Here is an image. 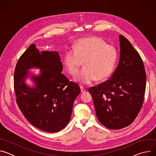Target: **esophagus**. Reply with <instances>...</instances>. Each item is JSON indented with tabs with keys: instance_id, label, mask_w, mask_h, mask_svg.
<instances>
[{
	"instance_id": "34e87169",
	"label": "esophagus",
	"mask_w": 156,
	"mask_h": 156,
	"mask_svg": "<svg viewBox=\"0 0 156 156\" xmlns=\"http://www.w3.org/2000/svg\"><path fill=\"white\" fill-rule=\"evenodd\" d=\"M80 89H81V92L83 93H84L85 91H86V90H85V89L83 87V86H80Z\"/></svg>"
}]
</instances>
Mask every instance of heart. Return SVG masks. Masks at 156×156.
<instances>
[{"label": "heart", "instance_id": "heart-1", "mask_svg": "<svg viewBox=\"0 0 156 156\" xmlns=\"http://www.w3.org/2000/svg\"><path fill=\"white\" fill-rule=\"evenodd\" d=\"M117 58L115 47L94 36L80 39L74 50L66 51L64 63L69 72L75 76L84 62V68L76 76L75 81L81 84H88L96 79L102 81L108 78L115 68Z\"/></svg>", "mask_w": 156, "mask_h": 156}]
</instances>
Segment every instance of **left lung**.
I'll use <instances>...</instances> for the list:
<instances>
[{
  "instance_id": "1",
  "label": "left lung",
  "mask_w": 156,
  "mask_h": 156,
  "mask_svg": "<svg viewBox=\"0 0 156 156\" xmlns=\"http://www.w3.org/2000/svg\"><path fill=\"white\" fill-rule=\"evenodd\" d=\"M120 59L110 79L89 88L99 121L112 129L133 122L142 107L146 75L143 60L129 41L119 35Z\"/></svg>"
}]
</instances>
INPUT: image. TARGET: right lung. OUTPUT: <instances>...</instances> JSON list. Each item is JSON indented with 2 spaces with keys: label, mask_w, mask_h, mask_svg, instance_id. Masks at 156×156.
Masks as SVG:
<instances>
[{
  "label": "right lung",
  "mask_w": 156,
  "mask_h": 156,
  "mask_svg": "<svg viewBox=\"0 0 156 156\" xmlns=\"http://www.w3.org/2000/svg\"><path fill=\"white\" fill-rule=\"evenodd\" d=\"M41 70L38 76L28 71ZM63 65L57 51H42L31 44L20 57L14 73L16 103L27 120L46 132H58L69 123L79 86L62 73ZM31 78L35 85L25 81Z\"/></svg>",
  "instance_id": "right-lung-1"
}]
</instances>
